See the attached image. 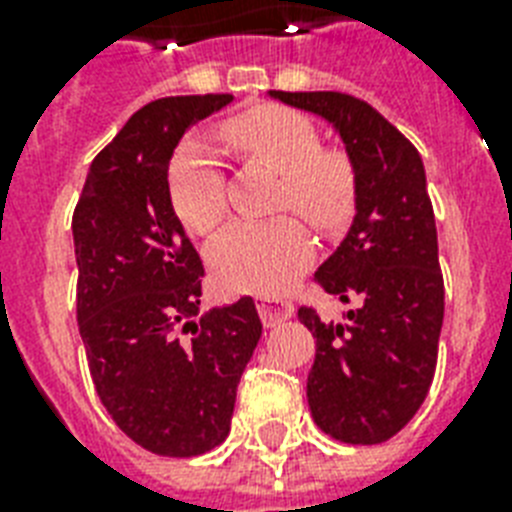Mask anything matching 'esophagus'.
<instances>
[{
	"label": "esophagus",
	"instance_id": "34e87169",
	"mask_svg": "<svg viewBox=\"0 0 512 512\" xmlns=\"http://www.w3.org/2000/svg\"><path fill=\"white\" fill-rule=\"evenodd\" d=\"M257 313H260V319H263L265 327H276L279 321L292 319V313H295V305L289 303V300H281V297H257Z\"/></svg>",
	"mask_w": 512,
	"mask_h": 512
}]
</instances>
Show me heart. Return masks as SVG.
Returning a JSON list of instances; mask_svg holds the SVG:
<instances>
[{
	"label": "heart",
	"mask_w": 512,
	"mask_h": 512,
	"mask_svg": "<svg viewBox=\"0 0 512 512\" xmlns=\"http://www.w3.org/2000/svg\"><path fill=\"white\" fill-rule=\"evenodd\" d=\"M244 159L281 175L279 207H295L321 228H337L356 196L353 164L321 138L303 114L281 106H257L233 116L220 130ZM170 201L180 223L207 236L223 223L225 175L215 154L199 140L180 146L167 175ZM313 260V239L295 217L236 223L209 249L215 279L231 292L279 295Z\"/></svg>",
	"instance_id": "b5f03b06"
}]
</instances>
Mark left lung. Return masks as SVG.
<instances>
[{"instance_id": "8db88e82", "label": "left lung", "mask_w": 512, "mask_h": 512, "mask_svg": "<svg viewBox=\"0 0 512 512\" xmlns=\"http://www.w3.org/2000/svg\"><path fill=\"white\" fill-rule=\"evenodd\" d=\"M281 103L319 114L340 132L356 172V217L313 281L356 308L324 321L303 305L316 337L308 406L345 444H382L412 420L436 374L444 276L425 167L417 148L345 92H281Z\"/></svg>"}]
</instances>
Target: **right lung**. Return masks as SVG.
I'll use <instances>...</instances> for the list:
<instances>
[{"label":"right lung","mask_w":512,"mask_h":512,"mask_svg":"<svg viewBox=\"0 0 512 512\" xmlns=\"http://www.w3.org/2000/svg\"><path fill=\"white\" fill-rule=\"evenodd\" d=\"M233 95L159 98L92 162L76 201V321L100 401L124 436L162 457H196L231 430L263 324L255 300L199 316V252L167 188L185 130Z\"/></svg>","instance_id":"1"}]
</instances>
